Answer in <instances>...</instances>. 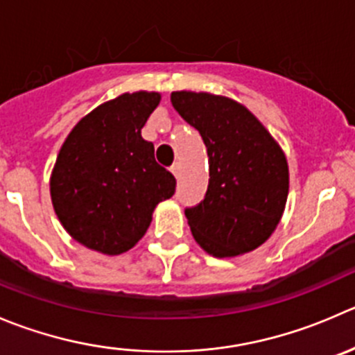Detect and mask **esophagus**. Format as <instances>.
<instances>
[{
	"label": "esophagus",
	"mask_w": 355,
	"mask_h": 355,
	"mask_svg": "<svg viewBox=\"0 0 355 355\" xmlns=\"http://www.w3.org/2000/svg\"><path fill=\"white\" fill-rule=\"evenodd\" d=\"M171 173L175 175L177 178H180V173H182V164L180 163H175L173 166H171Z\"/></svg>",
	"instance_id": "esophagus-1"
}]
</instances>
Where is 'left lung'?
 I'll return each instance as SVG.
<instances>
[{"mask_svg": "<svg viewBox=\"0 0 355 355\" xmlns=\"http://www.w3.org/2000/svg\"><path fill=\"white\" fill-rule=\"evenodd\" d=\"M175 111L202 137L209 164L205 199L185 209L196 243L216 258L257 250L286 206L290 171L283 149L243 104L206 92H173Z\"/></svg>", "mask_w": 355, "mask_h": 355, "instance_id": "obj_1", "label": "left lung"}]
</instances>
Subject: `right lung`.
Returning <instances> with one entry per match:
<instances>
[{
	"mask_svg": "<svg viewBox=\"0 0 355 355\" xmlns=\"http://www.w3.org/2000/svg\"><path fill=\"white\" fill-rule=\"evenodd\" d=\"M157 92L123 94L88 112L58 150L50 177L57 218L88 250L121 254L175 194L173 175L159 166L142 128L159 105Z\"/></svg>",
	"mask_w": 355,
	"mask_h": 355,
	"instance_id": "1",
	"label": "right lung"
}]
</instances>
